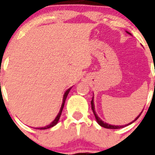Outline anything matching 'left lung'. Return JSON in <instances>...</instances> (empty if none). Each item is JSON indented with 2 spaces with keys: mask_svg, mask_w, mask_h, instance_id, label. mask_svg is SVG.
I'll return each instance as SVG.
<instances>
[{
  "mask_svg": "<svg viewBox=\"0 0 155 155\" xmlns=\"http://www.w3.org/2000/svg\"><path fill=\"white\" fill-rule=\"evenodd\" d=\"M128 34H130L129 32H127ZM93 97H92V101H91V104H92V112H93V113H94V115H95V117H96V119H97V123L99 124L101 126H102V127L104 128H106V129H120V128H123V127H125V126H127V125H130V124H132L133 122H134L135 120H137V118L139 117L140 115L142 114V113H141V114H139V115L137 116V117L135 118V120H133L132 122H130L129 123V124H127V125H109V124H108V123H105V122H104L103 120L101 119V118L97 116V113H96V111H95V107H94V103H93Z\"/></svg>",
  "mask_w": 155,
  "mask_h": 155,
  "instance_id": "left-lung-1",
  "label": "left lung"
}]
</instances>
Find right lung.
Returning <instances> with one entry per match:
<instances>
[{"label": "right lung", "instance_id": "add662e5", "mask_svg": "<svg viewBox=\"0 0 155 155\" xmlns=\"http://www.w3.org/2000/svg\"><path fill=\"white\" fill-rule=\"evenodd\" d=\"M71 87H70V88H68L67 91H66V92L64 93V95H63V103H62V106H61V108H60V111H59V113H58V114L57 115V117H55V119L52 121L50 125H47V126H45V127H40V128H38V129H39V130H47V129H50V128L53 127V126H54V125L58 123V120H59V118H60V116H61V113H62V111H63V106H64V104H65V101L66 99H67V97H68V93H69V92H70V90Z\"/></svg>", "mask_w": 155, "mask_h": 155}]
</instances>
